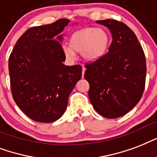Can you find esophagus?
Here are the masks:
<instances>
[{
    "label": "esophagus",
    "instance_id": "1",
    "mask_svg": "<svg viewBox=\"0 0 157 157\" xmlns=\"http://www.w3.org/2000/svg\"><path fill=\"white\" fill-rule=\"evenodd\" d=\"M85 70H86V69H85L84 67L82 68V76L83 77L84 76V73H85Z\"/></svg>",
    "mask_w": 157,
    "mask_h": 157
}]
</instances>
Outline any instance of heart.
I'll return each instance as SVG.
<instances>
[{"label": "heart", "instance_id": "obj_1", "mask_svg": "<svg viewBox=\"0 0 157 157\" xmlns=\"http://www.w3.org/2000/svg\"><path fill=\"white\" fill-rule=\"evenodd\" d=\"M110 35L105 29L87 27L76 30L69 37V46L63 47L68 59H74L75 52H81L87 62H95L104 56L110 44Z\"/></svg>", "mask_w": 157, "mask_h": 157}]
</instances>
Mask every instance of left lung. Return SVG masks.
<instances>
[{"label":"left lung","instance_id":"8db88e82","mask_svg":"<svg viewBox=\"0 0 157 157\" xmlns=\"http://www.w3.org/2000/svg\"><path fill=\"white\" fill-rule=\"evenodd\" d=\"M112 35L109 52L85 65L88 97L103 117L115 119L130 111L140 101L145 87V55L134 33L122 22L98 20Z\"/></svg>","mask_w":157,"mask_h":157}]
</instances>
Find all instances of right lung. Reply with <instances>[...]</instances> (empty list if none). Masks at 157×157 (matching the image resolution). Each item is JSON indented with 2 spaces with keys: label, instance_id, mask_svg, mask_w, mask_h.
Listing matches in <instances>:
<instances>
[{
  "label": "right lung",
  "instance_id": "add662e5",
  "mask_svg": "<svg viewBox=\"0 0 157 157\" xmlns=\"http://www.w3.org/2000/svg\"><path fill=\"white\" fill-rule=\"evenodd\" d=\"M70 23L60 19L33 27L17 41L9 58L12 96L23 112L34 121L51 123L61 117L68 98L82 78V67L68 66L60 34Z\"/></svg>",
  "mask_w": 157,
  "mask_h": 157
}]
</instances>
